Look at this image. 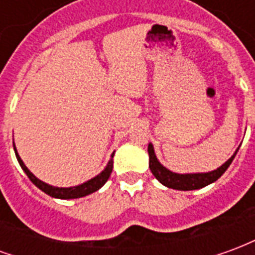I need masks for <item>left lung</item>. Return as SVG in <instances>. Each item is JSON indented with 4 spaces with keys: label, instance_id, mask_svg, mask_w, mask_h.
Here are the masks:
<instances>
[{
    "label": "left lung",
    "instance_id": "8db88e82",
    "mask_svg": "<svg viewBox=\"0 0 255 255\" xmlns=\"http://www.w3.org/2000/svg\"><path fill=\"white\" fill-rule=\"evenodd\" d=\"M238 150L234 153V155L231 157L230 160L227 161L225 164L217 168L216 171L206 172V173H175V172L166 169L165 166L161 165L160 161L157 160L154 153V147L153 144L149 143L147 146V151H149V168L151 173L154 175V177L161 183L164 184L165 187L173 188V190H180V191H190V190H198V188H202L205 186H208L210 183L216 182L221 175L224 173L228 166L231 165V162L235 158Z\"/></svg>",
    "mask_w": 255,
    "mask_h": 255
}]
</instances>
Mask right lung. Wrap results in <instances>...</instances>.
<instances>
[{
  "mask_svg": "<svg viewBox=\"0 0 255 255\" xmlns=\"http://www.w3.org/2000/svg\"><path fill=\"white\" fill-rule=\"evenodd\" d=\"M13 149H14V154H16V158L19 161L20 166H21V169L25 172V175L28 176L31 182L35 184L36 187L42 190V191L47 194V195H50L53 198H58V199H75V198H82L86 197V195H89V194H93V192L98 191L106 182H108V179L111 176L112 169H113V154H112V158L108 162V165L104 171L101 172L100 175H97L93 179H90L83 184H79V186H75V187H53L50 184H46V183H43L42 180H39L38 177H35L32 173L30 172V169L24 165V162L21 161L20 158L19 153H17V150L14 147L13 143Z\"/></svg>",
  "mask_w": 255,
  "mask_h": 255,
  "instance_id": "obj_1",
  "label": "right lung"
}]
</instances>
